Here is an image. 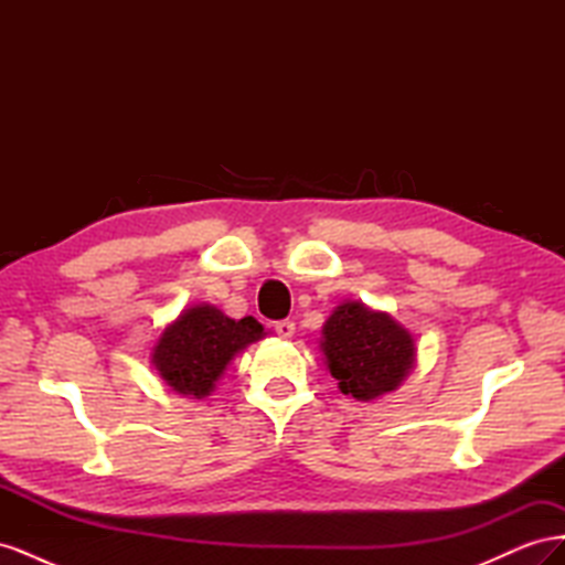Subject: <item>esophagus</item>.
I'll use <instances>...</instances> for the list:
<instances>
[{
    "mask_svg": "<svg viewBox=\"0 0 565 565\" xmlns=\"http://www.w3.org/2000/svg\"><path fill=\"white\" fill-rule=\"evenodd\" d=\"M276 332H278L280 337L289 339V337L295 334V322H292V320H278V322H276Z\"/></svg>",
    "mask_w": 565,
    "mask_h": 565,
    "instance_id": "1",
    "label": "esophagus"
}]
</instances>
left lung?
<instances>
[{
  "instance_id": "1",
  "label": "left lung",
  "mask_w": 565,
  "mask_h": 565,
  "mask_svg": "<svg viewBox=\"0 0 565 565\" xmlns=\"http://www.w3.org/2000/svg\"><path fill=\"white\" fill-rule=\"evenodd\" d=\"M320 349L339 391L355 401L396 391L417 361L413 334L361 301L337 306L322 324Z\"/></svg>"
}]
</instances>
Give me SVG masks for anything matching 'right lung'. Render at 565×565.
Returning a JSON list of instances; mask_svg holds the SVG:
<instances>
[{
  "mask_svg": "<svg viewBox=\"0 0 565 565\" xmlns=\"http://www.w3.org/2000/svg\"><path fill=\"white\" fill-rule=\"evenodd\" d=\"M262 337L264 324L252 316L233 320L216 306L198 303L162 330L152 349V365L172 391L204 398L214 391L235 353Z\"/></svg>",
  "mask_w": 565,
  "mask_h": 565,
  "instance_id": "1",
  "label": "right lung"
}]
</instances>
